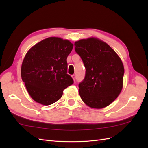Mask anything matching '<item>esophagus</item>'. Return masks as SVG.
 <instances>
[{
	"instance_id": "esophagus-1",
	"label": "esophagus",
	"mask_w": 148,
	"mask_h": 148,
	"mask_svg": "<svg viewBox=\"0 0 148 148\" xmlns=\"http://www.w3.org/2000/svg\"><path fill=\"white\" fill-rule=\"evenodd\" d=\"M71 77L73 78V80L75 81V79H76V75H73L72 76H71Z\"/></svg>"
}]
</instances>
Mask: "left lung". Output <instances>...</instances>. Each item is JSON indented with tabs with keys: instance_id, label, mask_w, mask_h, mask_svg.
<instances>
[{
	"instance_id": "obj_1",
	"label": "left lung",
	"mask_w": 148,
	"mask_h": 148,
	"mask_svg": "<svg viewBox=\"0 0 148 148\" xmlns=\"http://www.w3.org/2000/svg\"><path fill=\"white\" fill-rule=\"evenodd\" d=\"M86 72L79 83V93L88 106L101 109L110 104L123 87L124 67L115 52L106 42L95 38L75 42Z\"/></svg>"
}]
</instances>
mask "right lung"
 Wrapping results in <instances>:
<instances>
[{"instance_id":"1","label":"right lung","mask_w":148,"mask_h":148,"mask_svg":"<svg viewBox=\"0 0 148 148\" xmlns=\"http://www.w3.org/2000/svg\"><path fill=\"white\" fill-rule=\"evenodd\" d=\"M73 47L68 40L51 37L38 42L26 53L21 65V79L36 102L51 105L73 83L67 74L66 62Z\"/></svg>"}]
</instances>
